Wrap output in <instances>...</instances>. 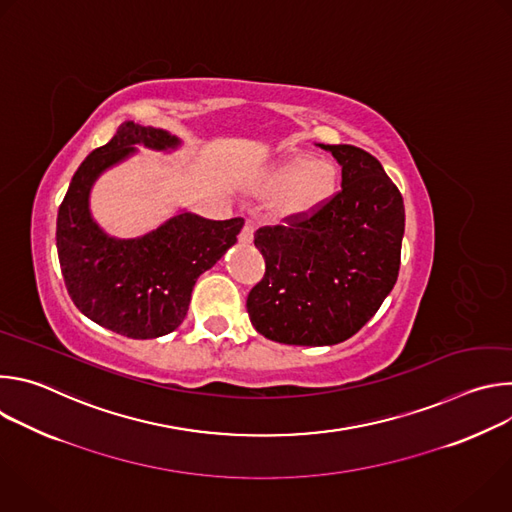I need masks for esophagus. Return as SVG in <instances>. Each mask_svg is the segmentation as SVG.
Returning <instances> with one entry per match:
<instances>
[{"mask_svg":"<svg viewBox=\"0 0 512 512\" xmlns=\"http://www.w3.org/2000/svg\"><path fill=\"white\" fill-rule=\"evenodd\" d=\"M253 233H255V229H253V225L251 223H247L245 227H243V231H241V235H239V239H241V243H245V245H249V243H253Z\"/></svg>","mask_w":512,"mask_h":512,"instance_id":"1","label":"esophagus"}]
</instances>
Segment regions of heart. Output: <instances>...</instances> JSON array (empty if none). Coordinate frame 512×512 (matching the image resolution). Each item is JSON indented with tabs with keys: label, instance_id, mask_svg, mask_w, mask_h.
I'll return each mask as SVG.
<instances>
[{
	"label": "heart",
	"instance_id": "b5f03b06",
	"mask_svg": "<svg viewBox=\"0 0 512 512\" xmlns=\"http://www.w3.org/2000/svg\"><path fill=\"white\" fill-rule=\"evenodd\" d=\"M336 184L332 166L306 156H289L269 170L261 182L265 194H279L275 210L283 216L306 214L330 198Z\"/></svg>",
	"mask_w": 512,
	"mask_h": 512
}]
</instances>
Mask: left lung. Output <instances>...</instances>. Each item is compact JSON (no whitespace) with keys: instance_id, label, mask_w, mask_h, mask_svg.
<instances>
[{"instance_id":"1","label":"left lung","mask_w":512,"mask_h":512,"mask_svg":"<svg viewBox=\"0 0 512 512\" xmlns=\"http://www.w3.org/2000/svg\"><path fill=\"white\" fill-rule=\"evenodd\" d=\"M342 168V188L306 214L261 227L263 279L247 312L259 334L281 344H338L367 324L401 265L405 206L381 162L354 145H324Z\"/></svg>"}]
</instances>
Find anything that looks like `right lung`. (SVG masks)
Segmentation results:
<instances>
[{
	"instance_id": "add662e5",
	"label": "right lung",
	"mask_w": 512,
	"mask_h": 512,
	"mask_svg": "<svg viewBox=\"0 0 512 512\" xmlns=\"http://www.w3.org/2000/svg\"><path fill=\"white\" fill-rule=\"evenodd\" d=\"M137 143L164 152L178 148L180 139L164 129L123 123L72 176L58 208L56 249L75 306L103 328L145 340L182 324L196 279L237 243L245 221L180 212L143 237H109L93 221L89 194L107 168L137 152Z\"/></svg>"
}]
</instances>
